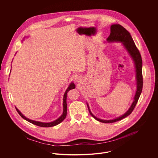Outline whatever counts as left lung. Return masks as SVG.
I'll list each match as a JSON object with an SVG mask.
<instances>
[{
	"instance_id": "8db88e82",
	"label": "left lung",
	"mask_w": 158,
	"mask_h": 158,
	"mask_svg": "<svg viewBox=\"0 0 158 158\" xmlns=\"http://www.w3.org/2000/svg\"><path fill=\"white\" fill-rule=\"evenodd\" d=\"M107 41L109 42L113 41H119L123 43V44L133 59L135 63V70H136V80H137V90L135 92L134 102H133L131 107L128 111L122 115L120 117H118L115 119L111 120H104L95 117L90 112L89 106L88 105L89 111L90 115L97 120L103 122L105 123H114L123 119V118L129 115L133 112L135 108V105L138 102L139 97L142 90L143 87V77H142V60L141 58L140 53L137 48L135 43L130 33V32L127 30L119 24H113L111 26V33L109 37L107 38Z\"/></svg>"
}]
</instances>
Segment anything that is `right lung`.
Instances as JSON below:
<instances>
[{"mask_svg": "<svg viewBox=\"0 0 158 158\" xmlns=\"http://www.w3.org/2000/svg\"><path fill=\"white\" fill-rule=\"evenodd\" d=\"M75 88V85L72 83L70 84L69 86L68 87L67 90H66L65 93H64V98H63V114L61 115L60 117H59L58 119H56V120L52 122H50V123H43V122H36V121H34V120H30L27 118H26L25 116H23V115L22 114V113H21L16 108V111H18V114L23 117V118H24L25 120H26L27 121L35 125H37V126H39V127H53V126H55V125H57L58 124L60 123L61 122H63L64 118H66V115H67V103H66V98H67V93L69 90L70 89H74Z\"/></svg>", "mask_w": 158, "mask_h": 158, "instance_id": "right-lung-1", "label": "right lung"}]
</instances>
